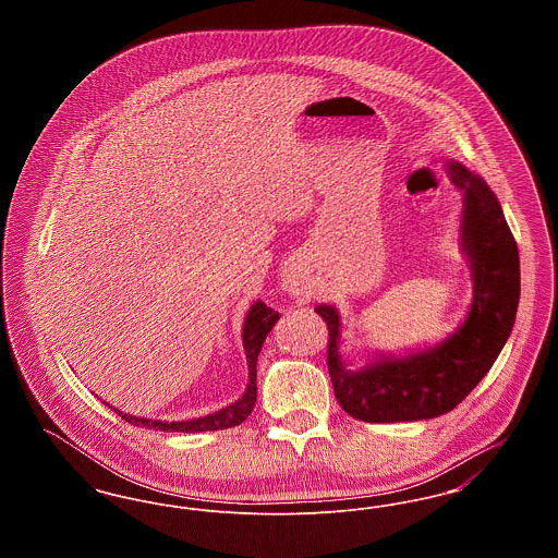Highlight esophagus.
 <instances>
[{
    "mask_svg": "<svg viewBox=\"0 0 558 558\" xmlns=\"http://www.w3.org/2000/svg\"><path fill=\"white\" fill-rule=\"evenodd\" d=\"M292 287H296V284H292Z\"/></svg>",
    "mask_w": 558,
    "mask_h": 558,
    "instance_id": "esophagus-1",
    "label": "esophagus"
}]
</instances>
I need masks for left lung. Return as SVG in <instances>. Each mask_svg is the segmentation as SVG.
Segmentation results:
<instances>
[{
    "label": "left lung",
    "instance_id": "8db88e82",
    "mask_svg": "<svg viewBox=\"0 0 558 558\" xmlns=\"http://www.w3.org/2000/svg\"><path fill=\"white\" fill-rule=\"evenodd\" d=\"M448 175L464 192L462 251L473 269V303L464 324L444 343L405 357L380 355L349 371L339 355L341 316L332 305L316 314L328 328V374L335 398L364 423H408L448 414L494 366L517 318L521 274L519 248L505 213L478 175L448 162Z\"/></svg>",
    "mask_w": 558,
    "mask_h": 558
}]
</instances>
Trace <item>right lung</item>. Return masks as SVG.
Returning <instances> with one entry per match:
<instances>
[{
	"label": "right lung",
	"mask_w": 558,
	"mask_h": 558,
	"mask_svg": "<svg viewBox=\"0 0 558 558\" xmlns=\"http://www.w3.org/2000/svg\"><path fill=\"white\" fill-rule=\"evenodd\" d=\"M278 312H274L271 307H267L264 301H257L251 305L244 326H242V345L246 351V362H248V385L244 396L234 401L232 405L213 412L209 416L203 418H194V421H180V423H167V421H150V418H140L132 414H123L117 408H112L125 423L135 426H146V428H155V430H169V433H203V430H221V428H230L236 426L248 418V414L253 412V405L257 401V357L259 351L264 347L267 332L274 328V324L278 322Z\"/></svg>",
	"instance_id": "obj_1"
}]
</instances>
